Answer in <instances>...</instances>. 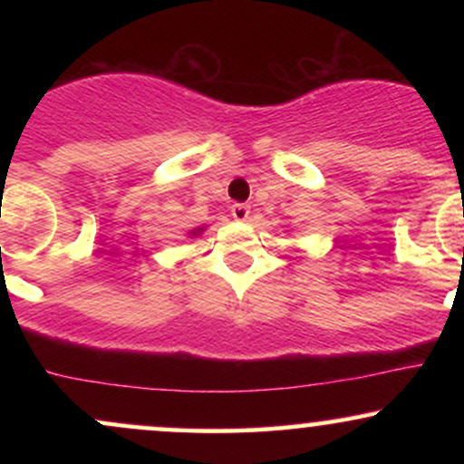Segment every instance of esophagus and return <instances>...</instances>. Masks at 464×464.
Wrapping results in <instances>:
<instances>
[{
    "instance_id": "34e87169",
    "label": "esophagus",
    "mask_w": 464,
    "mask_h": 464,
    "mask_svg": "<svg viewBox=\"0 0 464 464\" xmlns=\"http://www.w3.org/2000/svg\"><path fill=\"white\" fill-rule=\"evenodd\" d=\"M231 216L236 218V220H239V222L248 220V216H250V207H248V205H244V202H236V205L231 207Z\"/></svg>"
}]
</instances>
